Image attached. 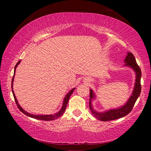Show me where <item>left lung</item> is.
Masks as SVG:
<instances>
[{
    "mask_svg": "<svg viewBox=\"0 0 151 151\" xmlns=\"http://www.w3.org/2000/svg\"><path fill=\"white\" fill-rule=\"evenodd\" d=\"M124 62L126 63L125 65L131 66L132 68L135 73H136V83H135L134 91L132 92V96L130 97L127 103L123 106L116 109H111L110 111L104 112H97L93 109L91 105V100L94 98V94L93 91L90 89V101H89V108H90L91 112L97 119L102 121H112L121 118L127 115L130 112L132 111V108L134 105L135 103L137 100L138 97L139 96L140 91H141V85H140V78H141V70L139 66L137 65L136 59L134 57L133 54L131 52H129L127 54Z\"/></svg>",
    "mask_w": 151,
    "mask_h": 151,
    "instance_id": "1",
    "label": "left lung"
}]
</instances>
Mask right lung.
Here are the masks:
<instances>
[{"label":"right lung","mask_w":151,"mask_h":151,"mask_svg":"<svg viewBox=\"0 0 151 151\" xmlns=\"http://www.w3.org/2000/svg\"><path fill=\"white\" fill-rule=\"evenodd\" d=\"M20 61L19 60V62L17 63V65H15V67H14V75L12 76V83H11V88H12V94H13V96H14V101H15V103H16L17 105L18 109H19L20 111H21L22 113H24V114H26L27 116H30L31 117V118H34L36 119H39V120H42V121H52V120H55V119H57L58 118H59L60 116H61L63 115V114L64 113V112L65 111V109H66V105H67V103L68 102V100H69V98L71 94L73 93V91H75V88H73L72 90L70 91L69 93H68L67 94H66L65 99H64V101H63V106L62 108H61L60 111L57 112V113H56L55 114H50V115H34V114H30L29 112H27V111H24L23 109H22V107L20 106V104L18 103V101H17V99L16 98V96H15V94L14 93V91L12 90V82L14 81V74H15V70H16V68L17 66H18V65L20 63Z\"/></svg>","instance_id":"obj_1"}]
</instances>
